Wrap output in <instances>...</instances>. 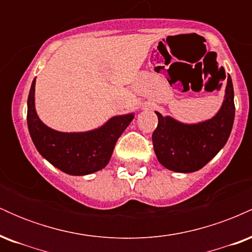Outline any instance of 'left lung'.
Returning a JSON list of instances; mask_svg holds the SVG:
<instances>
[{"instance_id": "left-lung-1", "label": "left lung", "mask_w": 252, "mask_h": 252, "mask_svg": "<svg viewBox=\"0 0 252 252\" xmlns=\"http://www.w3.org/2000/svg\"><path fill=\"white\" fill-rule=\"evenodd\" d=\"M233 96L232 79L228 74L224 102L211 120L185 124L155 111L158 124L152 138L158 162L173 172L192 173L212 160L227 142L232 130Z\"/></svg>"}]
</instances>
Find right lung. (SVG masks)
<instances>
[{
	"label": "right lung",
	"mask_w": 252,
	"mask_h": 252,
	"mask_svg": "<svg viewBox=\"0 0 252 252\" xmlns=\"http://www.w3.org/2000/svg\"><path fill=\"white\" fill-rule=\"evenodd\" d=\"M35 79L27 100L28 130L37 152L48 162L70 175H86L109 163L118 137L134 120V114L111 117L85 132H62L43 124L35 110Z\"/></svg>",
	"instance_id": "obj_1"
}]
</instances>
